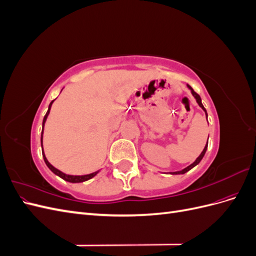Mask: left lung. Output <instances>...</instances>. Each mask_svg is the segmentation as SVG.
<instances>
[{"label":"left lung","mask_w":256,"mask_h":256,"mask_svg":"<svg viewBox=\"0 0 256 256\" xmlns=\"http://www.w3.org/2000/svg\"><path fill=\"white\" fill-rule=\"evenodd\" d=\"M188 88L191 90V92H192V95L193 96H194V98L196 99V102H198V106H200V108H202V109L205 111V113H206V115H207V112H206V109H205V108H204V106H203V104H202V99H200V95L198 94V92H196L194 90H193V88L190 86V85H188ZM207 143H208V140H207ZM206 150H207V144H206V146H205V148L203 150V152H202V154H200V156L196 158V160L194 161V162H193V164H190L189 166H187V168H184L182 170V171H178V172H173L172 174H184L186 172H188L189 171V170H191L192 168H194L196 164H200V160H202L203 159V157H204V154H205V152H206Z\"/></svg>","instance_id":"obj_1"}]
</instances>
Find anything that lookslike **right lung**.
<instances>
[{
	"label": "right lung",
	"mask_w": 256,
	"mask_h": 256,
	"mask_svg": "<svg viewBox=\"0 0 256 256\" xmlns=\"http://www.w3.org/2000/svg\"><path fill=\"white\" fill-rule=\"evenodd\" d=\"M53 102H54V100H52V102H50V104H49V109H48L47 113H46L44 118V120H42V132H44V126L46 120H47V118H48V115H49V112H50V109H51V106H52ZM42 157H44V162H46V164H47V166L51 170V171H52L54 174H56V175H58V176H60V178H63L64 180L69 182H85V180H90V178H92V177H94V176L98 173V172H95V173H92V174H88V175H82V176L66 175V174H64L63 172H60V170L56 168H54L53 166H51V164H49V161L47 160V158H46L44 154V150H42Z\"/></svg>",
	"instance_id": "right-lung-1"
}]
</instances>
